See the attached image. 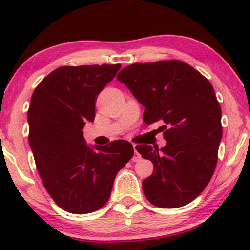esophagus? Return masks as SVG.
<instances>
[{
    "instance_id": "esophagus-1",
    "label": "esophagus",
    "mask_w": 250,
    "mask_h": 250,
    "mask_svg": "<svg viewBox=\"0 0 250 250\" xmlns=\"http://www.w3.org/2000/svg\"><path fill=\"white\" fill-rule=\"evenodd\" d=\"M133 147H134V151H135V154H134V156H133V161H134V162H137V161H140V160H141V155L137 153L136 145H134Z\"/></svg>"
}]
</instances>
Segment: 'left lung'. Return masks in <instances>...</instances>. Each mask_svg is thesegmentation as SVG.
I'll use <instances>...</instances> for the list:
<instances>
[{
	"mask_svg": "<svg viewBox=\"0 0 250 250\" xmlns=\"http://www.w3.org/2000/svg\"><path fill=\"white\" fill-rule=\"evenodd\" d=\"M116 79L145 107V123H166L165 147L136 146L154 165L153 174L142 182L146 197L160 208L188 205L207 187L217 163L222 125L213 85L177 60L134 63Z\"/></svg>",
	"mask_w": 250,
	"mask_h": 250,
	"instance_id": "obj_1",
	"label": "left lung"
}]
</instances>
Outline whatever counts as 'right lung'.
Wrapping results in <instances>:
<instances>
[{
	"label": "right lung",
	"mask_w": 250,
	"mask_h": 250,
	"mask_svg": "<svg viewBox=\"0 0 250 250\" xmlns=\"http://www.w3.org/2000/svg\"><path fill=\"white\" fill-rule=\"evenodd\" d=\"M121 64L61 67L34 90L28 110L29 145L43 186L59 207L73 214L99 210L110 197L116 174L133 157L125 140L89 147L85 123Z\"/></svg>",
	"instance_id": "add662e5"
}]
</instances>
